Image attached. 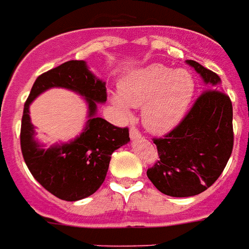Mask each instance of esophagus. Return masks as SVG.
<instances>
[{
  "label": "esophagus",
  "mask_w": 249,
  "mask_h": 249,
  "mask_svg": "<svg viewBox=\"0 0 249 249\" xmlns=\"http://www.w3.org/2000/svg\"><path fill=\"white\" fill-rule=\"evenodd\" d=\"M130 137H131V140H137V139H140V137H141L140 131L136 130L135 127H131V128H130Z\"/></svg>",
  "instance_id": "34e87169"
}]
</instances>
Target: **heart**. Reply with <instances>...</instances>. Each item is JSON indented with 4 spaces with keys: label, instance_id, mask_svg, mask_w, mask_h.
Listing matches in <instances>:
<instances>
[{
    "label": "heart",
    "instance_id": "heart-1",
    "mask_svg": "<svg viewBox=\"0 0 249 249\" xmlns=\"http://www.w3.org/2000/svg\"><path fill=\"white\" fill-rule=\"evenodd\" d=\"M119 92L110 101L123 114L130 107H142V124L154 135H166L184 119L196 92L190 71L150 64L127 73L119 81Z\"/></svg>",
    "mask_w": 249,
    "mask_h": 249
}]
</instances>
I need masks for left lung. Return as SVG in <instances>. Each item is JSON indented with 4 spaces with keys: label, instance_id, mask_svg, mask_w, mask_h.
<instances>
[{
    "label": "left lung",
    "instance_id": "8db88e82",
    "mask_svg": "<svg viewBox=\"0 0 249 249\" xmlns=\"http://www.w3.org/2000/svg\"><path fill=\"white\" fill-rule=\"evenodd\" d=\"M200 75L204 91L188 115L163 139H154L159 160L146 175L159 192L170 196H198L222 174L231 156L232 105L216 73L186 60Z\"/></svg>",
    "mask_w": 249,
    "mask_h": 249
}]
</instances>
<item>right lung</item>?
I'll return each instance as SVG.
<instances>
[{
	"label": "right lung",
	"instance_id": "obj_1",
	"mask_svg": "<svg viewBox=\"0 0 249 249\" xmlns=\"http://www.w3.org/2000/svg\"><path fill=\"white\" fill-rule=\"evenodd\" d=\"M67 88L78 93L88 104V121L73 141L45 148L35 139L29 107L36 97L50 88ZM107 101V89L85 60H71L46 71L36 79L24 104L20 146L33 178L59 199L67 202L92 196L104 182L114 150L130 141L128 130L97 117V104Z\"/></svg>",
	"mask_w": 249,
	"mask_h": 249
}]
</instances>
